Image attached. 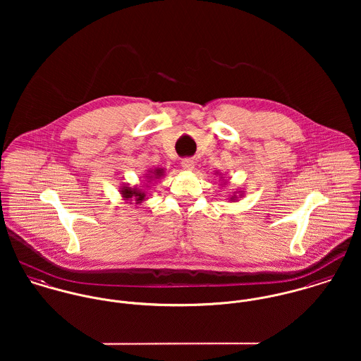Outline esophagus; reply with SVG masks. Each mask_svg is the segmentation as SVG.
Segmentation results:
<instances>
[{
  "mask_svg": "<svg viewBox=\"0 0 361 361\" xmlns=\"http://www.w3.org/2000/svg\"><path fill=\"white\" fill-rule=\"evenodd\" d=\"M180 164H182L183 169H186V171H193V168H195V161L192 158H185V159H182Z\"/></svg>",
  "mask_w": 361,
  "mask_h": 361,
  "instance_id": "esophagus-1",
  "label": "esophagus"
}]
</instances>
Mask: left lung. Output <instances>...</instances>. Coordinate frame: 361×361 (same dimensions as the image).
<instances>
[{"mask_svg":"<svg viewBox=\"0 0 361 361\" xmlns=\"http://www.w3.org/2000/svg\"><path fill=\"white\" fill-rule=\"evenodd\" d=\"M221 175V173H219ZM224 182V180H222ZM224 185H225V182H224ZM221 186H222V183H221ZM245 196V193H243V190H235L233 193H232V196L228 199L229 202H232V203H235V202H238L240 197H243Z\"/></svg>","mask_w":361,"mask_h":361,"instance_id":"1","label":"left lung"}]
</instances>
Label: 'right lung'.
Wrapping results in <instances>:
<instances>
[{
  "label": "right lung",
  "mask_w": 361,
  "mask_h": 361,
  "mask_svg": "<svg viewBox=\"0 0 361 361\" xmlns=\"http://www.w3.org/2000/svg\"><path fill=\"white\" fill-rule=\"evenodd\" d=\"M165 175V171H164V168H155L154 171L152 169V171H149L147 173H146V176H145V180H146V183L143 185V186H129V185H122L119 189V193H121V197H122V200H125L128 204H132L133 202H135V204L136 206H139V204H142L147 197H149V183H152V182H154V180H158V179H161L162 176Z\"/></svg>",
  "instance_id": "obj_1"
}]
</instances>
